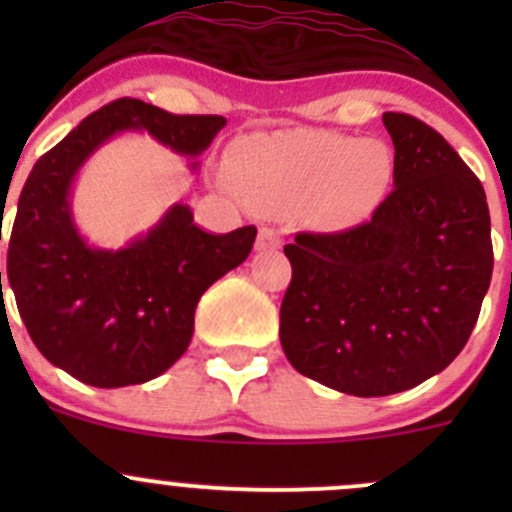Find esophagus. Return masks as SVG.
<instances>
[{
    "label": "esophagus",
    "instance_id": "1",
    "mask_svg": "<svg viewBox=\"0 0 512 512\" xmlns=\"http://www.w3.org/2000/svg\"><path fill=\"white\" fill-rule=\"evenodd\" d=\"M255 247H257V252H275L282 247V237L277 235L275 227H262L260 235H257Z\"/></svg>",
    "mask_w": 512,
    "mask_h": 512
}]
</instances>
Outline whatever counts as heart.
Masks as SVG:
<instances>
[{
  "label": "heart",
  "instance_id": "b5f03b06",
  "mask_svg": "<svg viewBox=\"0 0 512 512\" xmlns=\"http://www.w3.org/2000/svg\"><path fill=\"white\" fill-rule=\"evenodd\" d=\"M394 156L376 138L356 141L327 131H294L242 141L232 178L262 213L314 208L327 225L364 220L389 190Z\"/></svg>",
  "mask_w": 512,
  "mask_h": 512
}]
</instances>
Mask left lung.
Returning <instances> with one entry per match:
<instances>
[{
    "label": "left lung",
    "instance_id": "1",
    "mask_svg": "<svg viewBox=\"0 0 512 512\" xmlns=\"http://www.w3.org/2000/svg\"><path fill=\"white\" fill-rule=\"evenodd\" d=\"M394 190L371 220L297 232L280 342L299 374L352 396L414 389L466 347L493 275L485 190L446 138L384 113Z\"/></svg>",
    "mask_w": 512,
    "mask_h": 512
}]
</instances>
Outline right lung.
Masks as SVG:
<instances>
[{
	"instance_id": "obj_1",
	"label": "right lung",
	"mask_w": 512,
	"mask_h": 512,
	"mask_svg": "<svg viewBox=\"0 0 512 512\" xmlns=\"http://www.w3.org/2000/svg\"><path fill=\"white\" fill-rule=\"evenodd\" d=\"M225 123L116 98L36 160L9 235L7 277L29 337L51 364L89 386L118 389L156 379L183 356L200 297L247 260L257 227L210 235L188 205H173L131 245L96 250L76 230L69 193L84 160L116 133L146 131L195 158Z\"/></svg>"
}]
</instances>
